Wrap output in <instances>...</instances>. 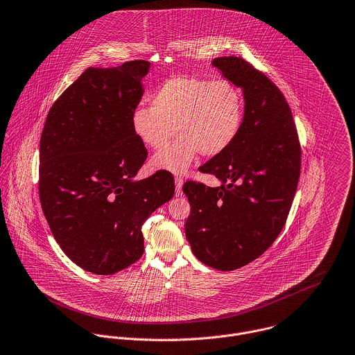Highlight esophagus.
I'll use <instances>...</instances> for the list:
<instances>
[{"mask_svg": "<svg viewBox=\"0 0 355 355\" xmlns=\"http://www.w3.org/2000/svg\"><path fill=\"white\" fill-rule=\"evenodd\" d=\"M182 184H184V180H182L181 177H177V178H175V193H177V196H180V195H181Z\"/></svg>", "mask_w": 355, "mask_h": 355, "instance_id": "1", "label": "esophagus"}]
</instances>
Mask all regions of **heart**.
I'll return each mask as SVG.
<instances>
[{
    "label": "heart",
    "instance_id": "heart-1",
    "mask_svg": "<svg viewBox=\"0 0 355 355\" xmlns=\"http://www.w3.org/2000/svg\"><path fill=\"white\" fill-rule=\"evenodd\" d=\"M243 123L239 88L224 78L174 77L150 99V107H137L131 117L135 137L153 150L164 148L175 131L181 137L152 159V167L184 174L198 155L213 157L236 139Z\"/></svg>",
    "mask_w": 355,
    "mask_h": 355
}]
</instances>
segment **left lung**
Here are the masks:
<instances>
[{
	"label": "left lung",
	"mask_w": 355,
	"mask_h": 355,
	"mask_svg": "<svg viewBox=\"0 0 355 355\" xmlns=\"http://www.w3.org/2000/svg\"><path fill=\"white\" fill-rule=\"evenodd\" d=\"M213 67L242 89L243 123L232 145L199 168L220 185L184 184L191 205L185 235L199 261L232 271L260 257L281 234L302 150L289 105L271 80L236 56L217 58Z\"/></svg>",
	"instance_id": "obj_1"
}]
</instances>
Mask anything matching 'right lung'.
Masks as SVG:
<instances>
[{"label":"right lung","mask_w":355,"mask_h":355,"mask_svg":"<svg viewBox=\"0 0 355 355\" xmlns=\"http://www.w3.org/2000/svg\"><path fill=\"white\" fill-rule=\"evenodd\" d=\"M150 62L88 67L52 105L40 139V202L55 241L83 270L112 275L144 253L141 227L174 195L167 171L137 180L148 152L131 117Z\"/></svg>","instance_id":"add662e5"}]
</instances>
